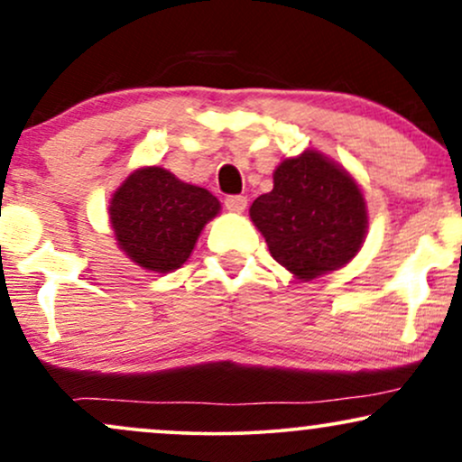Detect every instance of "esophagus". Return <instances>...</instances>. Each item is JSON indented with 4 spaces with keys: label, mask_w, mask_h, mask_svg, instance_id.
Wrapping results in <instances>:
<instances>
[{
    "label": "esophagus",
    "mask_w": 462,
    "mask_h": 462,
    "mask_svg": "<svg viewBox=\"0 0 462 462\" xmlns=\"http://www.w3.org/2000/svg\"><path fill=\"white\" fill-rule=\"evenodd\" d=\"M226 208L230 213L241 215L247 208V198H243V195H230V198H226Z\"/></svg>",
    "instance_id": "1"
}]
</instances>
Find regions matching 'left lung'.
I'll return each instance as SVG.
<instances>
[{"mask_svg":"<svg viewBox=\"0 0 462 462\" xmlns=\"http://www.w3.org/2000/svg\"><path fill=\"white\" fill-rule=\"evenodd\" d=\"M249 219L269 254L301 282L346 267L369 227L363 189L347 169L317 150L275 167L273 189L254 199Z\"/></svg>","mask_w":462,"mask_h":462,"instance_id":"left-lung-1","label":"left lung"}]
</instances>
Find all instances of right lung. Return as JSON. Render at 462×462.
<instances>
[{
  "instance_id": "right-lung-1",
  "label": "right lung",
  "mask_w": 462,
  "mask_h": 462,
  "mask_svg": "<svg viewBox=\"0 0 462 462\" xmlns=\"http://www.w3.org/2000/svg\"><path fill=\"white\" fill-rule=\"evenodd\" d=\"M221 204L210 190L182 182L162 167H141L115 190L108 219L116 245L139 267L176 272Z\"/></svg>"
}]
</instances>
